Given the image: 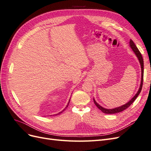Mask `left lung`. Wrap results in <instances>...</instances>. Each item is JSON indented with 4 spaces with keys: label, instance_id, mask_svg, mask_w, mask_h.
Here are the masks:
<instances>
[{
    "label": "left lung",
    "instance_id": "8db88e82",
    "mask_svg": "<svg viewBox=\"0 0 151 151\" xmlns=\"http://www.w3.org/2000/svg\"><path fill=\"white\" fill-rule=\"evenodd\" d=\"M130 47H131V48L133 50V51L134 52L135 54L136 55L137 57L138 58L139 62L140 63V66H141V70H142V76H141V83H140V88L139 89V91H137V93H136V94L134 96L130 101L129 102H128L127 103H126L124 105H122V106L118 107L116 108H113V109H106L104 108H103L101 106H100L99 104H98L96 103V101H95V99H93V101L94 104L100 110H101L102 112H103L104 113H106V114H113V113H119L121 112L123 110H125V109H127V108H129L130 105L134 103V101L136 99V98H137V96H139V94H140V91L142 90V84H143V79H144V60H143V58L142 55L140 53V52H139V49L137 48V47H136V45H135V43H134L133 41L132 40H130Z\"/></svg>",
    "mask_w": 151,
    "mask_h": 151
}]
</instances>
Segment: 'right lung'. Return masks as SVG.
<instances>
[{"mask_svg":"<svg viewBox=\"0 0 151 151\" xmlns=\"http://www.w3.org/2000/svg\"><path fill=\"white\" fill-rule=\"evenodd\" d=\"M69 101H70V100H69ZM68 104H69V102H68V104H67V106L65 107V108H67V106H68ZM65 108H64V109H63V111H62L61 112H60V113H58V114H57V115H59V114H60V113H62V112H63V111H64V110H65Z\"/></svg>","mask_w":151,"mask_h":151,"instance_id":"obj_1","label":"right lung"}]
</instances>
